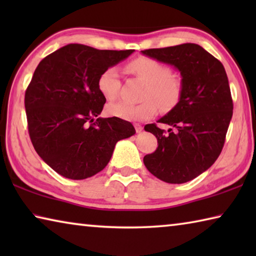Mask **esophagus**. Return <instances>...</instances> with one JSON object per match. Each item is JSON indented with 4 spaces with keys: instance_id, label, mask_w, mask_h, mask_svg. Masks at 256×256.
I'll use <instances>...</instances> for the list:
<instances>
[{
    "instance_id": "1",
    "label": "esophagus",
    "mask_w": 256,
    "mask_h": 256,
    "mask_svg": "<svg viewBox=\"0 0 256 256\" xmlns=\"http://www.w3.org/2000/svg\"><path fill=\"white\" fill-rule=\"evenodd\" d=\"M134 128H136V133H140L141 131H142V125L141 124H138V123H136L134 124Z\"/></svg>"
}]
</instances>
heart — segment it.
Segmentation results:
<instances>
[{
  "mask_svg": "<svg viewBox=\"0 0 256 256\" xmlns=\"http://www.w3.org/2000/svg\"><path fill=\"white\" fill-rule=\"evenodd\" d=\"M128 68L146 82L142 94L144 102L136 105L125 102H110L106 110L110 116L124 120H146L154 118L158 106L164 110L176 105L180 96L182 84L177 78L172 76L170 68L151 58H138L128 64ZM98 89L107 100H114L118 96L120 81V71L110 66L98 78Z\"/></svg>",
  "mask_w": 256,
  "mask_h": 256,
  "instance_id": "1",
  "label": "heart"
}]
</instances>
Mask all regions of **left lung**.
Wrapping results in <instances>:
<instances>
[{"mask_svg":"<svg viewBox=\"0 0 256 256\" xmlns=\"http://www.w3.org/2000/svg\"><path fill=\"white\" fill-rule=\"evenodd\" d=\"M141 53L172 66L182 76L178 102L158 120L176 131L146 124L144 130L157 138L158 148L146 154L144 162L166 183H186L209 170L222 150L232 116L226 71L220 60L192 42Z\"/></svg>","mask_w":256,"mask_h":256,"instance_id":"1","label":"left lung"}]
</instances>
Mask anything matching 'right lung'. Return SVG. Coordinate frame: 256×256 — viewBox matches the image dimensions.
Returning a JSON list of instances; mask_svg holds the SVG:
<instances>
[{
  "label": "right lung",
  "instance_id": "right-lung-1",
  "mask_svg": "<svg viewBox=\"0 0 256 256\" xmlns=\"http://www.w3.org/2000/svg\"><path fill=\"white\" fill-rule=\"evenodd\" d=\"M133 52L68 44L38 64L24 94L29 136L58 174L70 180L96 175L110 162L118 141L136 133L128 120L99 118L106 98L97 84L105 68Z\"/></svg>",
  "mask_w": 256,
  "mask_h": 256
}]
</instances>
